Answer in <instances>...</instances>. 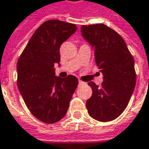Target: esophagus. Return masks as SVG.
Wrapping results in <instances>:
<instances>
[{"mask_svg": "<svg viewBox=\"0 0 149 149\" xmlns=\"http://www.w3.org/2000/svg\"><path fill=\"white\" fill-rule=\"evenodd\" d=\"M79 84H80V85H82V84H84V82L81 81V80H79Z\"/></svg>", "mask_w": 149, "mask_h": 149, "instance_id": "1", "label": "esophagus"}]
</instances>
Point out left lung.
I'll list each match as a JSON object with an SVG mask.
<instances>
[{"mask_svg":"<svg viewBox=\"0 0 149 149\" xmlns=\"http://www.w3.org/2000/svg\"><path fill=\"white\" fill-rule=\"evenodd\" d=\"M81 33L94 48L97 66L103 75L99 86L88 82L92 95L86 101L87 111L98 121H111L125 109L135 89L134 58L123 38L103 24L82 25Z\"/></svg>","mask_w":149,"mask_h":149,"instance_id":"obj_1","label":"left lung"}]
</instances>
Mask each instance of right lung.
Masks as SVG:
<instances>
[{"label": "right lung", "instance_id": "obj_1", "mask_svg": "<svg viewBox=\"0 0 149 149\" xmlns=\"http://www.w3.org/2000/svg\"><path fill=\"white\" fill-rule=\"evenodd\" d=\"M77 29L74 24L52 19L44 22L29 40L17 63V84L28 109L39 120H62L78 86L74 75L55 76L60 47Z\"/></svg>", "mask_w": 149, "mask_h": 149}]
</instances>
